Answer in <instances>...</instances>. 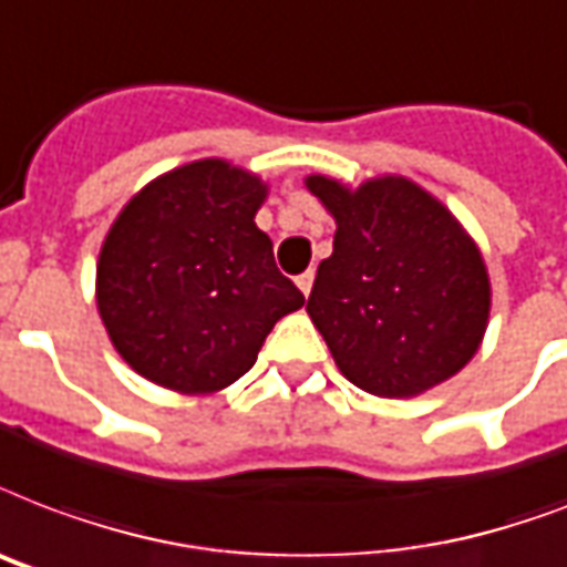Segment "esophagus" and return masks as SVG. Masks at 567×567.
I'll list each match as a JSON object with an SVG mask.
<instances>
[{"label":"esophagus","mask_w":567,"mask_h":567,"mask_svg":"<svg viewBox=\"0 0 567 567\" xmlns=\"http://www.w3.org/2000/svg\"><path fill=\"white\" fill-rule=\"evenodd\" d=\"M312 282H315L312 270H306V274H302V276H297V288H300V291L306 293V297H309V291H312Z\"/></svg>","instance_id":"esophagus-1"}]
</instances>
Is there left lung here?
<instances>
[{
    "label": "left lung",
    "instance_id": "1",
    "mask_svg": "<svg viewBox=\"0 0 567 567\" xmlns=\"http://www.w3.org/2000/svg\"><path fill=\"white\" fill-rule=\"evenodd\" d=\"M306 189L336 219L306 312L341 374L378 399L455 378L491 318L487 265L461 219L404 175H309Z\"/></svg>",
    "mask_w": 567,
    "mask_h": 567
}]
</instances>
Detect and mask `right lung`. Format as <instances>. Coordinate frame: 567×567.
Masks as SVG:
<instances>
[{"mask_svg": "<svg viewBox=\"0 0 567 567\" xmlns=\"http://www.w3.org/2000/svg\"><path fill=\"white\" fill-rule=\"evenodd\" d=\"M267 193L249 168L205 157L168 168L121 207L94 297L112 348L136 374L178 395H216L306 302L255 226Z\"/></svg>", "mask_w": 567, "mask_h": 567, "instance_id": "1", "label": "right lung"}]
</instances>
